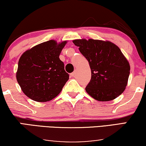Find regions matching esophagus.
Segmentation results:
<instances>
[{
	"instance_id": "1",
	"label": "esophagus",
	"mask_w": 146,
	"mask_h": 146,
	"mask_svg": "<svg viewBox=\"0 0 146 146\" xmlns=\"http://www.w3.org/2000/svg\"><path fill=\"white\" fill-rule=\"evenodd\" d=\"M75 74H76V72L74 71V72H72L70 74V76H74Z\"/></svg>"
}]
</instances>
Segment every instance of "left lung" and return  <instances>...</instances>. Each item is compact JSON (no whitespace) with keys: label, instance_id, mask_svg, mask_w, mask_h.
Instances as JSON below:
<instances>
[{"label":"left lung","instance_id":"8db88e82","mask_svg":"<svg viewBox=\"0 0 146 146\" xmlns=\"http://www.w3.org/2000/svg\"><path fill=\"white\" fill-rule=\"evenodd\" d=\"M82 54L88 61L91 80L86 87L88 94L98 101H110L125 90L130 66L116 45L109 41L74 40Z\"/></svg>","mask_w":146,"mask_h":146}]
</instances>
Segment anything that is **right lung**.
<instances>
[{
	"instance_id": "right-lung-1",
	"label": "right lung",
	"mask_w": 146,
	"mask_h": 146,
	"mask_svg": "<svg viewBox=\"0 0 146 146\" xmlns=\"http://www.w3.org/2000/svg\"><path fill=\"white\" fill-rule=\"evenodd\" d=\"M66 41L53 40L38 44L20 58L17 80L24 94L33 100L50 101L60 92L69 79L64 64L59 58Z\"/></svg>"
}]
</instances>
